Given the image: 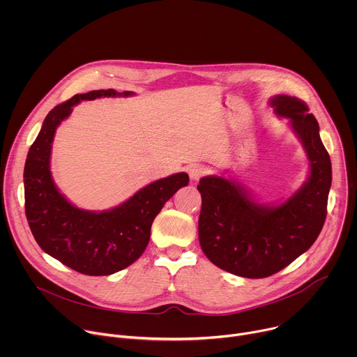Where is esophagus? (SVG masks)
<instances>
[{
	"label": "esophagus",
	"instance_id": "34e87169",
	"mask_svg": "<svg viewBox=\"0 0 357 357\" xmlns=\"http://www.w3.org/2000/svg\"><path fill=\"white\" fill-rule=\"evenodd\" d=\"M208 174V168L203 165H192L189 168V176L192 181H199L202 176H205Z\"/></svg>",
	"mask_w": 357,
	"mask_h": 357
}]
</instances>
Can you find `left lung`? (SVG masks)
<instances>
[{"label":"left lung","mask_w":357,"mask_h":357,"mask_svg":"<svg viewBox=\"0 0 357 357\" xmlns=\"http://www.w3.org/2000/svg\"><path fill=\"white\" fill-rule=\"evenodd\" d=\"M275 114L289 119L310 160V178L280 206L260 205L223 176L199 181V243L219 268L245 278H266L289 266L318 238L332 183V165L319 126L302 100L278 94Z\"/></svg>","instance_id":"obj_1"}]
</instances>
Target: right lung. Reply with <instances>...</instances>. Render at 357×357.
Wrapping results in <instances>:
<instances>
[{
  "instance_id": "obj_1",
  "label": "right lung",
  "mask_w": 357,
  "mask_h": 357,
  "mask_svg": "<svg viewBox=\"0 0 357 357\" xmlns=\"http://www.w3.org/2000/svg\"><path fill=\"white\" fill-rule=\"evenodd\" d=\"M114 89L76 94L50 110L29 148L25 169V215L39 247L69 268L86 275H110L137 261L144 252L151 226L178 189L186 186L185 172L162 178L138 190L120 206L89 212L73 206L50 175L55 131L82 100L131 96Z\"/></svg>"
}]
</instances>
